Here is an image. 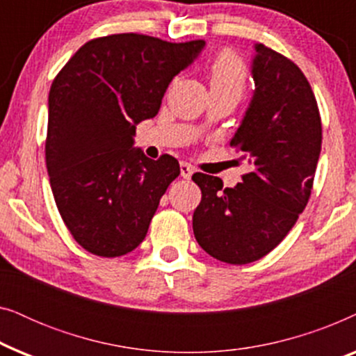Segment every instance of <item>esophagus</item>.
<instances>
[{"label": "esophagus", "instance_id": "obj_1", "mask_svg": "<svg viewBox=\"0 0 356 356\" xmlns=\"http://www.w3.org/2000/svg\"><path fill=\"white\" fill-rule=\"evenodd\" d=\"M179 170H181V177L184 179H189L191 178V175L194 173V168L186 162H181V165H179Z\"/></svg>", "mask_w": 356, "mask_h": 356}]
</instances>
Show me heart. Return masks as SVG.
<instances>
[{
  "label": "heart",
  "mask_w": 356,
  "mask_h": 356,
  "mask_svg": "<svg viewBox=\"0 0 356 356\" xmlns=\"http://www.w3.org/2000/svg\"><path fill=\"white\" fill-rule=\"evenodd\" d=\"M209 84L212 94H228L240 100L248 87L246 65L235 51H220L209 67Z\"/></svg>",
  "instance_id": "obj_1"
}]
</instances>
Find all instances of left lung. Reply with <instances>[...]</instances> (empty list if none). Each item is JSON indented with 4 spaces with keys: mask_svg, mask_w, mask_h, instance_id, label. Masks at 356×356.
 I'll use <instances>...</instances> for the list:
<instances>
[{
    "mask_svg": "<svg viewBox=\"0 0 356 356\" xmlns=\"http://www.w3.org/2000/svg\"><path fill=\"white\" fill-rule=\"evenodd\" d=\"M256 92L230 140L250 160L241 183L194 173L202 197L193 216L194 236L207 254L227 264L254 262L280 245L309 201L323 143V124L303 71L256 45Z\"/></svg>",
    "mask_w": 356,
    "mask_h": 356,
    "instance_id": "left-lung-1",
    "label": "left lung"
}]
</instances>
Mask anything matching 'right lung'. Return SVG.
<instances>
[{
  "label": "right lung",
  "instance_id": "obj_1",
  "mask_svg": "<svg viewBox=\"0 0 356 356\" xmlns=\"http://www.w3.org/2000/svg\"><path fill=\"white\" fill-rule=\"evenodd\" d=\"M202 47L143 33L97 37L53 79L47 170L63 222L92 254L124 256L147 235L179 163L131 149L136 124L159 113L168 84Z\"/></svg>",
  "mask_w": 356,
  "mask_h": 356
}]
</instances>
